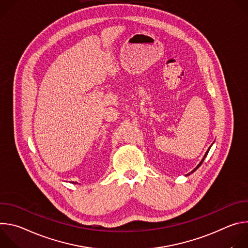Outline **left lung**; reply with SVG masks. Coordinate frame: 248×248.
<instances>
[{
    "instance_id": "1",
    "label": "left lung",
    "mask_w": 248,
    "mask_h": 248,
    "mask_svg": "<svg viewBox=\"0 0 248 248\" xmlns=\"http://www.w3.org/2000/svg\"><path fill=\"white\" fill-rule=\"evenodd\" d=\"M213 143H214V142H213ZM213 143H212V145H213ZM212 145H211V146H212ZM211 146H210V147H209V148H208V150H207V151H206V153H205V155H204V157H203V158H202V160H201V161H200V163H199V164H198V165H197V166H196V168H194V169H193V170H191V171H190V172H189V173H187V174H186V175H189V174H190V173H192V172H194V171H195V170H197V169H198V168H199V167H200V166H201V165H202V163H203V161H204V159H205V158H206V156H207V155H208V152H209V150H210V148H211Z\"/></svg>"
}]
</instances>
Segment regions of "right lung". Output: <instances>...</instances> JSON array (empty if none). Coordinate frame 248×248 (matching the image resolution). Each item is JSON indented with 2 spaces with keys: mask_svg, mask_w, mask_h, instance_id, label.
I'll list each match as a JSON object with an SVG mask.
<instances>
[{
  "mask_svg": "<svg viewBox=\"0 0 248 248\" xmlns=\"http://www.w3.org/2000/svg\"><path fill=\"white\" fill-rule=\"evenodd\" d=\"M73 184H78V183H77V182H76V183H75V182H73Z\"/></svg>",
  "mask_w": 248,
  "mask_h": 248,
  "instance_id": "1",
  "label": "right lung"
}]
</instances>
